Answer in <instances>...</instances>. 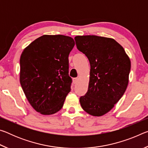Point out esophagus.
I'll list each match as a JSON object with an SVG mask.
<instances>
[{"instance_id":"obj_1","label":"esophagus","mask_w":148,"mask_h":148,"mask_svg":"<svg viewBox=\"0 0 148 148\" xmlns=\"http://www.w3.org/2000/svg\"><path fill=\"white\" fill-rule=\"evenodd\" d=\"M78 81H79V79L78 78H73V83L74 84H77V82H78Z\"/></svg>"}]
</instances>
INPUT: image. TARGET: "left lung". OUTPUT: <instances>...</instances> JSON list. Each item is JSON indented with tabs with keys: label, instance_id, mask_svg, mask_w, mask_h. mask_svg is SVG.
Instances as JSON below:
<instances>
[{
	"label": "left lung",
	"instance_id": "1",
	"mask_svg": "<svg viewBox=\"0 0 148 148\" xmlns=\"http://www.w3.org/2000/svg\"><path fill=\"white\" fill-rule=\"evenodd\" d=\"M77 49L87 56L91 65L88 90L79 98L87 113L102 116L119 101L129 83L131 61L114 39L87 35L74 38Z\"/></svg>",
	"mask_w": 148,
	"mask_h": 148
}]
</instances>
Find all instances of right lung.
Returning a JSON list of instances; mask_svg holds the SVG:
<instances>
[{"label": "right lung", "mask_w": 148, "mask_h": 148, "mask_svg": "<svg viewBox=\"0 0 148 148\" xmlns=\"http://www.w3.org/2000/svg\"><path fill=\"white\" fill-rule=\"evenodd\" d=\"M74 39L43 35L31 42L20 57V84L30 104L43 115L59 112L71 91L69 56Z\"/></svg>", "instance_id": "1"}]
</instances>
